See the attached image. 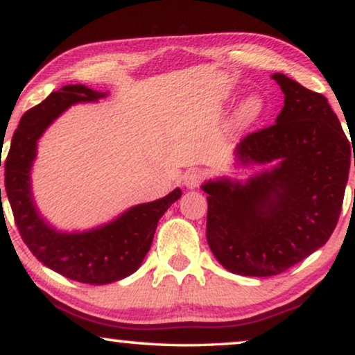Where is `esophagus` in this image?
<instances>
[{
  "mask_svg": "<svg viewBox=\"0 0 355 355\" xmlns=\"http://www.w3.org/2000/svg\"><path fill=\"white\" fill-rule=\"evenodd\" d=\"M202 173L199 172V171H188L187 173H184L183 175V183H184V187L187 188H198L199 184H201V182H202Z\"/></svg>",
  "mask_w": 355,
  "mask_h": 355,
  "instance_id": "1",
  "label": "esophagus"
}]
</instances>
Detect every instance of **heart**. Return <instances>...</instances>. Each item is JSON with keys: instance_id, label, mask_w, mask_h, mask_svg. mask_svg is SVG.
<instances>
[{"instance_id": "heart-1", "label": "heart", "mask_w": 355, "mask_h": 355, "mask_svg": "<svg viewBox=\"0 0 355 355\" xmlns=\"http://www.w3.org/2000/svg\"><path fill=\"white\" fill-rule=\"evenodd\" d=\"M263 111V101L259 94H251L244 99L241 106H239L238 111V119L244 123L254 122L256 119L261 117V114Z\"/></svg>"}]
</instances>
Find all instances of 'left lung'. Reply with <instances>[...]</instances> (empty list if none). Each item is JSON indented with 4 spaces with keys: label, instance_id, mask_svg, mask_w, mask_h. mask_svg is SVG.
Returning a JSON list of instances; mask_svg holds the SVG:
<instances>
[{
    "label": "left lung",
    "instance_id": "left-lung-1",
    "mask_svg": "<svg viewBox=\"0 0 355 355\" xmlns=\"http://www.w3.org/2000/svg\"><path fill=\"white\" fill-rule=\"evenodd\" d=\"M272 78L284 94L282 112L273 125L244 137L234 154L243 166H277L246 183L220 178L202 184L211 251L227 270L244 277L278 275L328 241L352 164L328 99L283 73Z\"/></svg>",
    "mask_w": 355,
    "mask_h": 355
}]
</instances>
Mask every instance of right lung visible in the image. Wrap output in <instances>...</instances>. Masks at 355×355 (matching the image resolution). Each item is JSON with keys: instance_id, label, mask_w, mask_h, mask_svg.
<instances>
[{"instance_id": "obj_1", "label": "right lung", "mask_w": 355, "mask_h": 355, "mask_svg": "<svg viewBox=\"0 0 355 355\" xmlns=\"http://www.w3.org/2000/svg\"><path fill=\"white\" fill-rule=\"evenodd\" d=\"M104 96L106 93L83 85H66L53 92L24 114L4 164V187L24 243L43 266L88 284L114 283L132 275L151 248L159 218L182 196V189L177 188L166 198L128 209L107 225L82 233L56 232L40 217L30 191V168L38 138L72 104Z\"/></svg>"}]
</instances>
